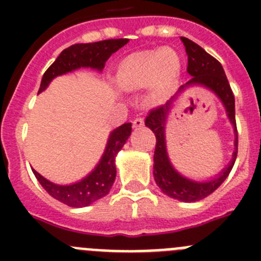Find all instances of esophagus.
I'll list each match as a JSON object with an SVG mask.
<instances>
[{
  "label": "esophagus",
  "mask_w": 261,
  "mask_h": 261,
  "mask_svg": "<svg viewBox=\"0 0 261 261\" xmlns=\"http://www.w3.org/2000/svg\"><path fill=\"white\" fill-rule=\"evenodd\" d=\"M144 126V119L142 117H137V119L133 120V128L138 129V128H142Z\"/></svg>",
  "instance_id": "1"
}]
</instances>
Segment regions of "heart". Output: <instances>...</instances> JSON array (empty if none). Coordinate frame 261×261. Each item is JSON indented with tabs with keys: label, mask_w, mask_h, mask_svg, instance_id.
Returning a JSON list of instances; mask_svg holds the SVG:
<instances>
[{
	"label": "heart",
	"mask_w": 261,
	"mask_h": 261,
	"mask_svg": "<svg viewBox=\"0 0 261 261\" xmlns=\"http://www.w3.org/2000/svg\"><path fill=\"white\" fill-rule=\"evenodd\" d=\"M181 61L174 49H147L124 59L117 69V84L125 89L150 86V99L161 103L171 95L180 78Z\"/></svg>",
	"instance_id": "obj_1"
}]
</instances>
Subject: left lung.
Returning a JSON list of instances; mask_svg holds the SVG:
<instances>
[{"mask_svg":"<svg viewBox=\"0 0 261 261\" xmlns=\"http://www.w3.org/2000/svg\"><path fill=\"white\" fill-rule=\"evenodd\" d=\"M186 52L188 55V66L187 71L192 77L186 85L180 87L179 92L190 86H202L211 89L220 99L226 110V114L234 128V153L229 165L224 168L216 177L208 181H193L184 177L172 166L168 158L167 147L165 146V123L168 115L173 107L177 95L172 96L165 106L150 111L149 116L145 120V125L150 128L156 138L155 151H154V180L165 195L171 199L184 202H195L205 199L226 180L229 176L238 153V132L235 123V99L232 95L231 87L226 78L222 65L213 56L205 52L200 45L193 43L187 38H181Z\"/></svg>","mask_w":261,"mask_h":261,"instance_id":"8db88e82","label":"left lung"}]
</instances>
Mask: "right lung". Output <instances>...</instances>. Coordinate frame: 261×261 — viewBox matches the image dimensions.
<instances>
[{"mask_svg":"<svg viewBox=\"0 0 261 261\" xmlns=\"http://www.w3.org/2000/svg\"><path fill=\"white\" fill-rule=\"evenodd\" d=\"M126 43H128V39H110V40L87 43V44H74L66 48L60 53L56 61L53 62L44 73L41 78L39 93L44 91L52 80L56 77L74 71L80 68H91L102 71L106 61L110 59L111 55L124 47ZM130 132H132V123H125L119 128L114 129L108 136L105 153L98 165L89 175L75 183L62 186V184L49 181L34 168H32V172L41 187L53 199L59 200L62 204H66L73 208L89 206L108 195L114 186L115 177H116L115 158L129 138Z\"/></svg>","mask_w":261,"mask_h":261,"instance_id":"1","label":"right lung"}]
</instances>
